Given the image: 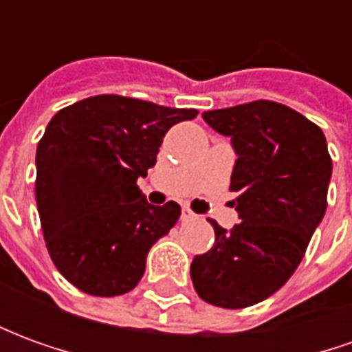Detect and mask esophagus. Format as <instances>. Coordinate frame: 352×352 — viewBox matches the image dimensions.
Listing matches in <instances>:
<instances>
[{
	"instance_id": "1",
	"label": "esophagus",
	"mask_w": 352,
	"mask_h": 352,
	"mask_svg": "<svg viewBox=\"0 0 352 352\" xmlns=\"http://www.w3.org/2000/svg\"><path fill=\"white\" fill-rule=\"evenodd\" d=\"M181 219H183L184 222H188V221H194V219H198V214L192 213L190 209H183V214H181Z\"/></svg>"
}]
</instances>
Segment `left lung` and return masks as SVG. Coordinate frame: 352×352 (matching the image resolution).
Returning <instances> with one entry per match:
<instances>
[{
    "label": "left lung",
    "mask_w": 352,
    "mask_h": 352,
    "mask_svg": "<svg viewBox=\"0 0 352 352\" xmlns=\"http://www.w3.org/2000/svg\"><path fill=\"white\" fill-rule=\"evenodd\" d=\"M232 138L237 160L230 190L241 222L211 221L214 245L192 260L204 302L243 309L277 292L296 272L326 211L332 158L322 130L294 109L270 100L204 113Z\"/></svg>",
    "instance_id": "obj_1"
}]
</instances>
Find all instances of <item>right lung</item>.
<instances>
[{"label": "right lung", "instance_id": "obj_1", "mask_svg": "<svg viewBox=\"0 0 352 352\" xmlns=\"http://www.w3.org/2000/svg\"><path fill=\"white\" fill-rule=\"evenodd\" d=\"M198 116L153 101L101 94L52 116L37 145L35 198L58 272L82 292L120 296L146 254L175 226L181 206L146 204L138 179L156 164L171 126Z\"/></svg>", "mask_w": 352, "mask_h": 352}]
</instances>
